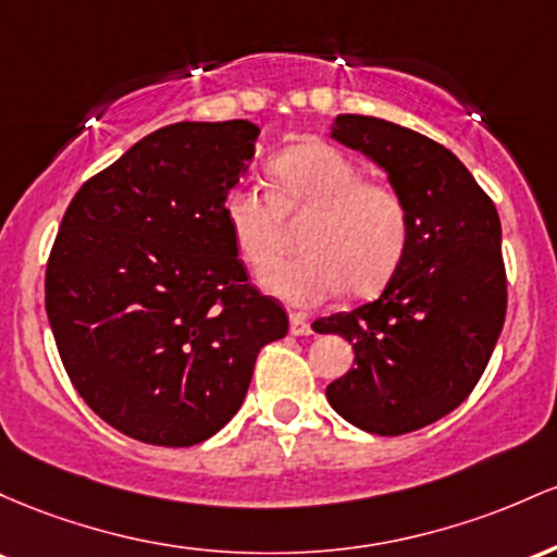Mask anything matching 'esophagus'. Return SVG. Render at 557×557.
<instances>
[{"mask_svg":"<svg viewBox=\"0 0 557 557\" xmlns=\"http://www.w3.org/2000/svg\"><path fill=\"white\" fill-rule=\"evenodd\" d=\"M289 331H292V334H295V336H308V334H312L310 321L302 315V312H292V315H289Z\"/></svg>","mask_w":557,"mask_h":557,"instance_id":"34e87169","label":"esophagus"}]
</instances>
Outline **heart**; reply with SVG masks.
Returning a JSON list of instances; mask_svg holds the SVG:
<instances>
[{
    "label": "heart",
    "mask_w": 557,
    "mask_h": 557,
    "mask_svg": "<svg viewBox=\"0 0 557 557\" xmlns=\"http://www.w3.org/2000/svg\"><path fill=\"white\" fill-rule=\"evenodd\" d=\"M271 176L284 215L312 212L299 236L302 258L278 262L260 278L273 297L315 308L345 286L371 295L392 278L410 236V212L397 189L366 181L358 162L321 141L281 154ZM223 221L249 268L265 271L278 258L281 218L255 186H231Z\"/></svg>",
    "instance_id": "b5f03b06"
}]
</instances>
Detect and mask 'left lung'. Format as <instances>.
Returning <instances> with one entry per match:
<instances>
[{
    "label": "left lung",
    "mask_w": 557,
    "mask_h": 557,
    "mask_svg": "<svg viewBox=\"0 0 557 557\" xmlns=\"http://www.w3.org/2000/svg\"><path fill=\"white\" fill-rule=\"evenodd\" d=\"M331 139L384 168L410 212L403 262L373 302L318 321L352 345L329 405L368 434L397 436L453 413L484 373L508 284L495 202L442 144L371 115H336Z\"/></svg>",
    "instance_id": "1"
}]
</instances>
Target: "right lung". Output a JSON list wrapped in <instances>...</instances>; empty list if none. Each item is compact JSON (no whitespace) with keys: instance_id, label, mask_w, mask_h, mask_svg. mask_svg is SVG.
<instances>
[{"instance_id":"add662e5","label":"right lung","mask_w":557,"mask_h":557,"mask_svg":"<svg viewBox=\"0 0 557 557\" xmlns=\"http://www.w3.org/2000/svg\"><path fill=\"white\" fill-rule=\"evenodd\" d=\"M260 128L173 123L67 205L47 262V315L84 403L131 440L199 445L245 403L262 345L286 336L223 221Z\"/></svg>"}]
</instances>
